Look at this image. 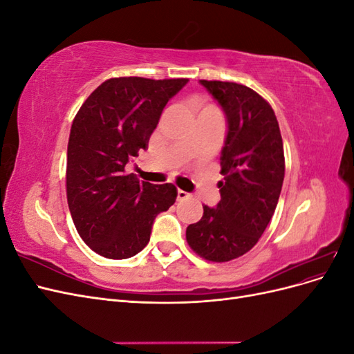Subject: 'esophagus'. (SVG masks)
Instances as JSON below:
<instances>
[{
  "mask_svg": "<svg viewBox=\"0 0 354 354\" xmlns=\"http://www.w3.org/2000/svg\"><path fill=\"white\" fill-rule=\"evenodd\" d=\"M190 195L187 194V192H185V190H181V189H178L177 190V201H185V199H187Z\"/></svg>",
  "mask_w": 354,
  "mask_h": 354,
  "instance_id": "1",
  "label": "esophagus"
}]
</instances>
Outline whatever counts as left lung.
<instances>
[{
  "label": "left lung",
  "instance_id": "8db88e82",
  "mask_svg": "<svg viewBox=\"0 0 354 354\" xmlns=\"http://www.w3.org/2000/svg\"><path fill=\"white\" fill-rule=\"evenodd\" d=\"M226 113L220 202L186 229L194 252L226 263L248 252L272 220L285 177L282 136L270 103L250 87L201 80Z\"/></svg>",
  "mask_w": 354,
  "mask_h": 354
}]
</instances>
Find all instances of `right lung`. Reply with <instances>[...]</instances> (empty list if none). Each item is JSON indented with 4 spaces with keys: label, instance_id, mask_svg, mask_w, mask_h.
Returning <instances> with one entry per match:
<instances>
[{
    "label": "right lung",
    "instance_id": "right-lung-1",
    "mask_svg": "<svg viewBox=\"0 0 354 354\" xmlns=\"http://www.w3.org/2000/svg\"><path fill=\"white\" fill-rule=\"evenodd\" d=\"M187 78H111L82 103L71 127L66 196L81 239L102 257L124 260L151 239L152 224L177 198L171 183L152 185L125 173L146 149L165 104Z\"/></svg>",
    "mask_w": 354,
    "mask_h": 354
}]
</instances>
